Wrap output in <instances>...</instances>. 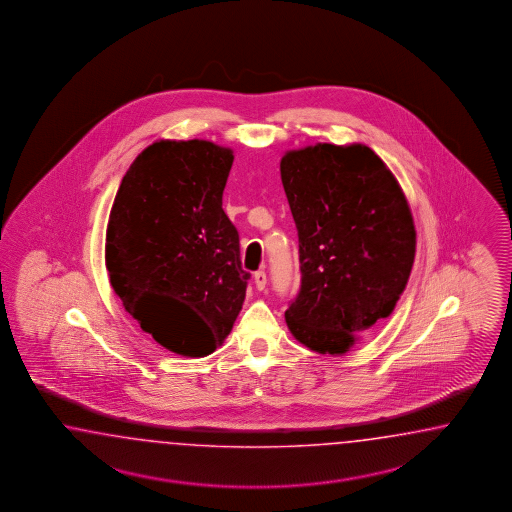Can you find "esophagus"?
I'll return each mask as SVG.
<instances>
[{"instance_id":"1","label":"esophagus","mask_w":512,"mask_h":512,"mask_svg":"<svg viewBox=\"0 0 512 512\" xmlns=\"http://www.w3.org/2000/svg\"><path fill=\"white\" fill-rule=\"evenodd\" d=\"M255 287L259 289V291H264V287H266V272L264 270H259V272H255Z\"/></svg>"}]
</instances>
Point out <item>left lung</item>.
Wrapping results in <instances>:
<instances>
[{
    "instance_id": "1",
    "label": "left lung",
    "mask_w": 512,
    "mask_h": 512,
    "mask_svg": "<svg viewBox=\"0 0 512 512\" xmlns=\"http://www.w3.org/2000/svg\"><path fill=\"white\" fill-rule=\"evenodd\" d=\"M298 231L300 291L285 311L296 340L343 355L403 293L417 233L402 187L364 144H315L281 157Z\"/></svg>"
}]
</instances>
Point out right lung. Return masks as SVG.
<instances>
[{
    "label": "right lung",
    "mask_w": 512,
    "mask_h": 512,
    "mask_svg": "<svg viewBox=\"0 0 512 512\" xmlns=\"http://www.w3.org/2000/svg\"><path fill=\"white\" fill-rule=\"evenodd\" d=\"M233 159L208 140L154 142L125 172L110 210V285L176 355L214 353L246 298L240 238L221 208Z\"/></svg>",
    "instance_id": "add662e5"
}]
</instances>
